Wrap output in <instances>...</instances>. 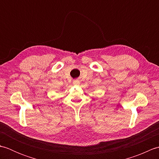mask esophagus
Wrapping results in <instances>:
<instances>
[{
    "instance_id": "esophagus-1",
    "label": "esophagus",
    "mask_w": 159,
    "mask_h": 159,
    "mask_svg": "<svg viewBox=\"0 0 159 159\" xmlns=\"http://www.w3.org/2000/svg\"><path fill=\"white\" fill-rule=\"evenodd\" d=\"M79 83H80V82H79V80H74V81H73V84L74 85H79Z\"/></svg>"
}]
</instances>
